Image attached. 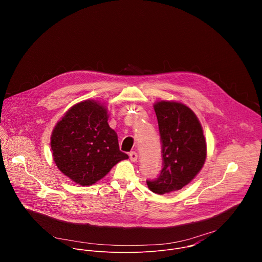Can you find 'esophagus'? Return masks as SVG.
<instances>
[{
  "instance_id": "1",
  "label": "esophagus",
  "mask_w": 262,
  "mask_h": 262,
  "mask_svg": "<svg viewBox=\"0 0 262 262\" xmlns=\"http://www.w3.org/2000/svg\"><path fill=\"white\" fill-rule=\"evenodd\" d=\"M129 157H130V160H131L132 162H136V161H137V158H138V155H137L136 151H131V152L129 154Z\"/></svg>"
}]
</instances>
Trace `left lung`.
Wrapping results in <instances>:
<instances>
[{"label": "left lung", "mask_w": 262, "mask_h": 262, "mask_svg": "<svg viewBox=\"0 0 262 262\" xmlns=\"http://www.w3.org/2000/svg\"><path fill=\"white\" fill-rule=\"evenodd\" d=\"M162 143L163 168L155 179H147L148 188L165 194L181 189L202 169L207 155L202 126L186 105L160 101L154 105Z\"/></svg>", "instance_id": "obj_1"}]
</instances>
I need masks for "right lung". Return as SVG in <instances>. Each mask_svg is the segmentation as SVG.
Here are the masks:
<instances>
[{"mask_svg": "<svg viewBox=\"0 0 262 262\" xmlns=\"http://www.w3.org/2000/svg\"><path fill=\"white\" fill-rule=\"evenodd\" d=\"M107 111L93 100L69 110L51 136L53 159L58 169L80 185H91L104 177L120 161L117 133L108 126Z\"/></svg>", "mask_w": 262, "mask_h": 262, "instance_id": "add662e5", "label": "right lung"}]
</instances>
